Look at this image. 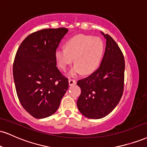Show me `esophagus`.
<instances>
[{
	"label": "esophagus",
	"mask_w": 147,
	"mask_h": 147,
	"mask_svg": "<svg viewBox=\"0 0 147 147\" xmlns=\"http://www.w3.org/2000/svg\"><path fill=\"white\" fill-rule=\"evenodd\" d=\"M68 84H69V86H73V85H75L77 84V81H76L75 79H70L68 80Z\"/></svg>",
	"instance_id": "34e87169"
}]
</instances>
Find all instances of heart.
I'll return each mask as SVG.
<instances>
[{"instance_id":"obj_1","label":"heart","mask_w":147,"mask_h":147,"mask_svg":"<svg viewBox=\"0 0 147 147\" xmlns=\"http://www.w3.org/2000/svg\"><path fill=\"white\" fill-rule=\"evenodd\" d=\"M103 50V42L100 38L80 34L70 39L65 49H57L55 57L62 70H66L75 58V66L69 72L70 76H76L81 72L89 75L99 65Z\"/></svg>"}]
</instances>
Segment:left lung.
Wrapping results in <instances>:
<instances>
[{"label":"left lung","instance_id":"obj_1","mask_svg":"<svg viewBox=\"0 0 147 147\" xmlns=\"http://www.w3.org/2000/svg\"><path fill=\"white\" fill-rule=\"evenodd\" d=\"M101 33L106 39V47L100 66L88 77L77 81L81 90L77 107L91 119H99L112 112L124 90V56L114 39Z\"/></svg>","mask_w":147,"mask_h":147}]
</instances>
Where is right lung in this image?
Here are the masks:
<instances>
[{
  "instance_id": "1",
  "label": "right lung",
  "mask_w": 147,
  "mask_h": 147,
  "mask_svg": "<svg viewBox=\"0 0 147 147\" xmlns=\"http://www.w3.org/2000/svg\"><path fill=\"white\" fill-rule=\"evenodd\" d=\"M66 28L45 29L23 40L13 65V80L21 105L35 118L51 116L68 88V79L57 67L55 51Z\"/></svg>"
}]
</instances>
